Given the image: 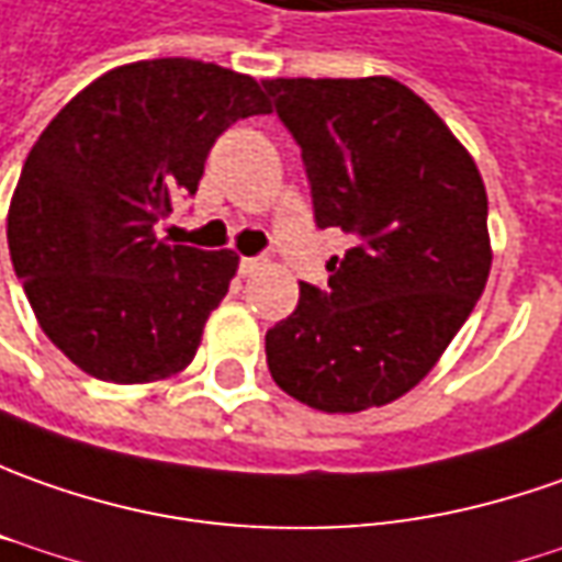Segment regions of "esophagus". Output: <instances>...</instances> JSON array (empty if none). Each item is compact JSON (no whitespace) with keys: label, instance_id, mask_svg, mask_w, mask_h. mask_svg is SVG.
Returning a JSON list of instances; mask_svg holds the SVG:
<instances>
[{"label":"esophagus","instance_id":"34e87169","mask_svg":"<svg viewBox=\"0 0 562 562\" xmlns=\"http://www.w3.org/2000/svg\"><path fill=\"white\" fill-rule=\"evenodd\" d=\"M266 262H269L266 256H244V259H240V274L247 278V274L259 272V269H262Z\"/></svg>","mask_w":562,"mask_h":562}]
</instances>
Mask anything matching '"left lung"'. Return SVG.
<instances>
[{
	"instance_id": "8db88e82",
	"label": "left lung",
	"mask_w": 562,
	"mask_h": 562,
	"mask_svg": "<svg viewBox=\"0 0 562 562\" xmlns=\"http://www.w3.org/2000/svg\"><path fill=\"white\" fill-rule=\"evenodd\" d=\"M303 148L318 228L356 237L327 288L266 334L274 383L356 414L414 390L483 296L492 244L480 169L442 116L393 77L266 79Z\"/></svg>"
}]
</instances>
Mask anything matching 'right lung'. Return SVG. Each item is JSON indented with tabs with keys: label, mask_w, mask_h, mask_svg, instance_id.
Here are the masks:
<instances>
[{
	"label": "right lung",
	"mask_w": 562,
	"mask_h": 562,
	"mask_svg": "<svg viewBox=\"0 0 562 562\" xmlns=\"http://www.w3.org/2000/svg\"><path fill=\"white\" fill-rule=\"evenodd\" d=\"M269 114L259 82L220 64H123L64 104L9 206L14 274L45 337L86 374L154 383L184 371L237 272L235 250L160 240L232 123Z\"/></svg>",
	"instance_id": "add662e5"
}]
</instances>
